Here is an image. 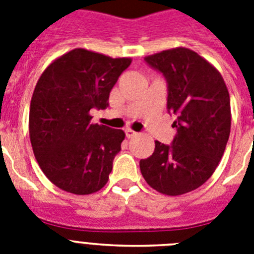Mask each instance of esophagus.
<instances>
[{"label": "esophagus", "mask_w": 254, "mask_h": 254, "mask_svg": "<svg viewBox=\"0 0 254 254\" xmlns=\"http://www.w3.org/2000/svg\"><path fill=\"white\" fill-rule=\"evenodd\" d=\"M126 136H127V138H132L134 137V136H137V132H134L133 129L131 128H127L126 129Z\"/></svg>", "instance_id": "esophagus-1"}]
</instances>
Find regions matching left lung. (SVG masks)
<instances>
[{
    "mask_svg": "<svg viewBox=\"0 0 254 254\" xmlns=\"http://www.w3.org/2000/svg\"><path fill=\"white\" fill-rule=\"evenodd\" d=\"M168 82V111L177 116L172 145L155 141L140 160L147 185L168 196L196 190L212 176L230 134V96L223 76L188 48L168 49L145 57Z\"/></svg>",
    "mask_w": 254,
    "mask_h": 254,
    "instance_id": "left-lung-1",
    "label": "left lung"
}]
</instances>
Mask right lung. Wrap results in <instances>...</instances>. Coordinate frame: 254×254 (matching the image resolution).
<instances>
[{
	"label": "right lung",
	"mask_w": 254,
	"mask_h": 254,
	"mask_svg": "<svg viewBox=\"0 0 254 254\" xmlns=\"http://www.w3.org/2000/svg\"><path fill=\"white\" fill-rule=\"evenodd\" d=\"M131 62L76 48L38 80L29 113L31 147L40 169L61 190L90 194L107 185L126 134L90 123V111L108 107L109 93Z\"/></svg>",
	"instance_id": "right-lung-1"
}]
</instances>
